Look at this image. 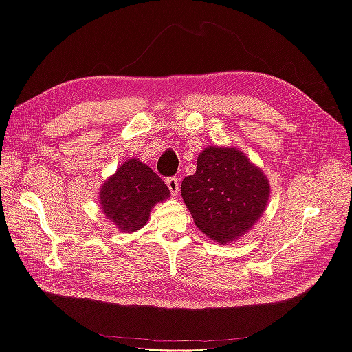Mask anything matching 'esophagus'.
I'll return each instance as SVG.
<instances>
[{
	"mask_svg": "<svg viewBox=\"0 0 352 352\" xmlns=\"http://www.w3.org/2000/svg\"><path fill=\"white\" fill-rule=\"evenodd\" d=\"M166 185H167L168 190L172 192L173 197H176L179 194V180L176 177H168L166 180Z\"/></svg>",
	"mask_w": 352,
	"mask_h": 352,
	"instance_id": "34e87169",
	"label": "esophagus"
}]
</instances>
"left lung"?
I'll return each instance as SVG.
<instances>
[{
  "instance_id": "obj_1",
  "label": "left lung",
  "mask_w": 352,
  "mask_h": 352,
  "mask_svg": "<svg viewBox=\"0 0 352 352\" xmlns=\"http://www.w3.org/2000/svg\"><path fill=\"white\" fill-rule=\"evenodd\" d=\"M195 226L217 243L247 235L269 204L270 184L263 170L236 146H207L197 172L180 186Z\"/></svg>"
}]
</instances>
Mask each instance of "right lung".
<instances>
[{
    "label": "right lung",
    "instance_id": "add662e5",
    "mask_svg": "<svg viewBox=\"0 0 352 352\" xmlns=\"http://www.w3.org/2000/svg\"><path fill=\"white\" fill-rule=\"evenodd\" d=\"M168 197V188L151 167L129 158L100 186L98 202L117 230L132 233L144 228L154 206Z\"/></svg>",
    "mask_w": 352,
    "mask_h": 352
}]
</instances>
